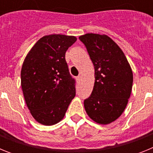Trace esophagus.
I'll return each mask as SVG.
<instances>
[{"label":"esophagus","instance_id":"34e87169","mask_svg":"<svg viewBox=\"0 0 153 153\" xmlns=\"http://www.w3.org/2000/svg\"><path fill=\"white\" fill-rule=\"evenodd\" d=\"M81 79H82V76H78L77 77H76V80H77L78 82H80Z\"/></svg>","mask_w":153,"mask_h":153}]
</instances>
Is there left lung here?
<instances>
[{
  "instance_id": "8db88e82",
  "label": "left lung",
  "mask_w": 153,
  "mask_h": 153,
  "mask_svg": "<svg viewBox=\"0 0 153 153\" xmlns=\"http://www.w3.org/2000/svg\"><path fill=\"white\" fill-rule=\"evenodd\" d=\"M94 66L95 82L84 100L86 113L95 123L107 125L122 115L132 92V70L123 51L106 34L79 36Z\"/></svg>"
}]
</instances>
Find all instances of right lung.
Instances as JSON below:
<instances>
[{"instance_id":"1","label":"right lung","mask_w":153,"mask_h":153,"mask_svg":"<svg viewBox=\"0 0 153 153\" xmlns=\"http://www.w3.org/2000/svg\"><path fill=\"white\" fill-rule=\"evenodd\" d=\"M74 36L46 35L37 40L24 59L21 88L30 113L36 122L52 126L61 121L76 95L65 53Z\"/></svg>"}]
</instances>
